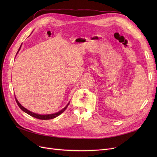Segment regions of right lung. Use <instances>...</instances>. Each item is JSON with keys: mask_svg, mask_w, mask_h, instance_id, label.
I'll use <instances>...</instances> for the list:
<instances>
[{"mask_svg": "<svg viewBox=\"0 0 157 157\" xmlns=\"http://www.w3.org/2000/svg\"><path fill=\"white\" fill-rule=\"evenodd\" d=\"M21 46L20 47V48H19L18 52L20 51V48H21ZM15 99H16V103H17V104L18 105L19 107H20L23 111H24L25 113H27L28 115H31V116L33 117H35V118H38V119H40V120H49V119H52V118H54L57 117L58 116H59V115H61V113H63V112L65 111V110L67 108V107H68V105H69V103H68L67 105L66 106L65 108H63V109H62V110H61V111H59V112L56 113L50 114V115H39V114H36V113H33V112H31V111H29V110H27V109H25V107H23L21 105V104L18 102V101L17 100V99H16V97H15Z\"/></svg>", "mask_w": 157, "mask_h": 157, "instance_id": "1", "label": "right lung"}]
</instances>
